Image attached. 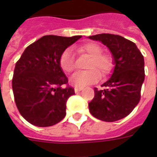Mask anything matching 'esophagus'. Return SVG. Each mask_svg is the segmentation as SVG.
<instances>
[{
    "label": "esophagus",
    "mask_w": 157,
    "mask_h": 157,
    "mask_svg": "<svg viewBox=\"0 0 157 157\" xmlns=\"http://www.w3.org/2000/svg\"><path fill=\"white\" fill-rule=\"evenodd\" d=\"M74 90H75V93H78V92H80V91H81V90H82V87H79V86H76Z\"/></svg>",
    "instance_id": "esophagus-1"
}]
</instances>
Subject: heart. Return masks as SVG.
I'll return each mask as SVG.
<instances>
[{"label": "heart", "instance_id": "obj_1", "mask_svg": "<svg viewBox=\"0 0 157 157\" xmlns=\"http://www.w3.org/2000/svg\"><path fill=\"white\" fill-rule=\"evenodd\" d=\"M90 59L86 68L89 70L78 71L71 76V82L74 86L83 87L98 81L101 76H106L114 67V58L111 54L103 53V48L97 43L90 42L78 49ZM59 65L65 72L71 73L76 69V61L74 54L70 49H67L59 57Z\"/></svg>", "mask_w": 157, "mask_h": 157}]
</instances>
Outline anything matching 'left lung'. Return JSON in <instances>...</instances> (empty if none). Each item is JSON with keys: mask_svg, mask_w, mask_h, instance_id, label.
I'll use <instances>...</instances> for the list:
<instances>
[{"mask_svg": "<svg viewBox=\"0 0 157 157\" xmlns=\"http://www.w3.org/2000/svg\"><path fill=\"white\" fill-rule=\"evenodd\" d=\"M89 38L107 45L116 64L111 78L102 85L103 89L94 88L90 112L103 121H117L127 117L140 100L145 78L144 56L134 42L121 36L102 33Z\"/></svg>", "mask_w": 157, "mask_h": 157, "instance_id": "1", "label": "left lung"}]
</instances>
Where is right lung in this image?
Returning <instances> with one entry per match:
<instances>
[{"mask_svg":"<svg viewBox=\"0 0 157 157\" xmlns=\"http://www.w3.org/2000/svg\"><path fill=\"white\" fill-rule=\"evenodd\" d=\"M81 37L44 36L28 45L16 63L12 79L14 101L22 117L32 124L51 126L66 116L67 101L75 90L68 86L59 57Z\"/></svg>","mask_w":157,"mask_h":157,"instance_id":"add662e5","label":"right lung"}]
</instances>
